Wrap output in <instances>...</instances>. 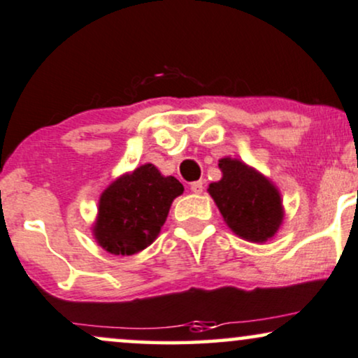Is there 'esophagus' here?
<instances>
[{
	"label": "esophagus",
	"instance_id": "esophagus-1",
	"mask_svg": "<svg viewBox=\"0 0 358 358\" xmlns=\"http://www.w3.org/2000/svg\"><path fill=\"white\" fill-rule=\"evenodd\" d=\"M203 182H201V180H200V182H193L192 185H190V190L193 192V193H201V192H203Z\"/></svg>",
	"mask_w": 358,
	"mask_h": 358
}]
</instances>
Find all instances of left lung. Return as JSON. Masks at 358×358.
<instances>
[{"label": "left lung", "instance_id": "left-lung-1", "mask_svg": "<svg viewBox=\"0 0 358 358\" xmlns=\"http://www.w3.org/2000/svg\"><path fill=\"white\" fill-rule=\"evenodd\" d=\"M218 168L222 178L208 185V193L228 228L247 242L273 238L285 217L275 183L238 158H222Z\"/></svg>", "mask_w": 358, "mask_h": 358}]
</instances>
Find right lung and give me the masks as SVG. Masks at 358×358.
<instances>
[{
	"instance_id": "1",
	"label": "right lung",
	"mask_w": 358,
	"mask_h": 358,
	"mask_svg": "<svg viewBox=\"0 0 358 358\" xmlns=\"http://www.w3.org/2000/svg\"><path fill=\"white\" fill-rule=\"evenodd\" d=\"M182 193L183 185L162 175L152 163L120 175L98 201L94 240L111 255H135L157 240L171 203Z\"/></svg>"
}]
</instances>
